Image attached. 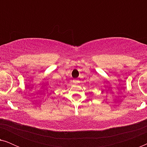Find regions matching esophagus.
Segmentation results:
<instances>
[{
  "label": "esophagus",
  "instance_id": "34e87169",
  "mask_svg": "<svg viewBox=\"0 0 147 147\" xmlns=\"http://www.w3.org/2000/svg\"><path fill=\"white\" fill-rule=\"evenodd\" d=\"M73 82H74V84H77L78 83V80L75 79V80H73Z\"/></svg>",
  "mask_w": 147,
  "mask_h": 147
}]
</instances>
